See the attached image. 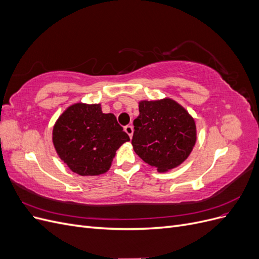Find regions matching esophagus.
Wrapping results in <instances>:
<instances>
[{
    "label": "esophagus",
    "mask_w": 259,
    "mask_h": 259,
    "mask_svg": "<svg viewBox=\"0 0 259 259\" xmlns=\"http://www.w3.org/2000/svg\"><path fill=\"white\" fill-rule=\"evenodd\" d=\"M124 131L126 132V134L130 136V138L133 137V133H134V128H133L132 125H126V126L124 127Z\"/></svg>",
    "instance_id": "obj_1"
}]
</instances>
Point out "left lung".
<instances>
[{
  "label": "left lung",
  "mask_w": 259,
  "mask_h": 259,
  "mask_svg": "<svg viewBox=\"0 0 259 259\" xmlns=\"http://www.w3.org/2000/svg\"><path fill=\"white\" fill-rule=\"evenodd\" d=\"M132 145L140 159L159 171L180 165L192 151L197 131L192 116L176 101H140Z\"/></svg>",
  "instance_id": "1"
}]
</instances>
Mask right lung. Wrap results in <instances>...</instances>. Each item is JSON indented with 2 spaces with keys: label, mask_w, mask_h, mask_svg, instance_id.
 <instances>
[{
  "label": "right lung",
  "mask_w": 259,
  "mask_h": 259,
  "mask_svg": "<svg viewBox=\"0 0 259 259\" xmlns=\"http://www.w3.org/2000/svg\"><path fill=\"white\" fill-rule=\"evenodd\" d=\"M130 140L112 113H103L100 105L75 104L55 124V149L74 173L104 174L110 168L115 151Z\"/></svg>",
  "instance_id": "add662e5"
}]
</instances>
